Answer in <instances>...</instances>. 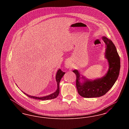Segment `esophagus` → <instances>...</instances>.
Masks as SVG:
<instances>
[{"instance_id":"esophagus-1","label":"esophagus","mask_w":129,"mask_h":129,"mask_svg":"<svg viewBox=\"0 0 129 129\" xmlns=\"http://www.w3.org/2000/svg\"><path fill=\"white\" fill-rule=\"evenodd\" d=\"M66 67L67 68H69V67H70V65H69V63H67L66 64Z\"/></svg>"}]
</instances>
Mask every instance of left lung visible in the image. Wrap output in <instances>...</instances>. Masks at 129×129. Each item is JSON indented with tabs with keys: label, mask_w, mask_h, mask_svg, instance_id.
<instances>
[{
	"label": "left lung",
	"mask_w": 129,
	"mask_h": 129,
	"mask_svg": "<svg viewBox=\"0 0 129 129\" xmlns=\"http://www.w3.org/2000/svg\"><path fill=\"white\" fill-rule=\"evenodd\" d=\"M106 44L105 56L109 63L107 74L104 77L93 81L86 80L80 83V74L77 70L73 71L76 76V86L78 93L84 98H96L102 96L108 92L117 80L120 71V57L115 45L110 40L103 37ZM84 78V77H82Z\"/></svg>",
	"instance_id": "left-lung-1"
}]
</instances>
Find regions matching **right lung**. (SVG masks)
<instances>
[{"instance_id":"add662e5","label":"right lung","mask_w":129,"mask_h":129,"mask_svg":"<svg viewBox=\"0 0 129 129\" xmlns=\"http://www.w3.org/2000/svg\"><path fill=\"white\" fill-rule=\"evenodd\" d=\"M65 74V73L62 72L60 69L58 70L56 74V76H55V79L56 81L57 82V88L55 92H54L53 94H51L50 95H49L48 96H45V97H34V96H31L30 95H28L27 94H26V93H24L26 95H27L28 97H29V98L32 99H36V100H51V99H55L57 97V96L59 94V83L61 79V78L63 77V76L64 75V74ZM23 92V91H22Z\"/></svg>"}]
</instances>
